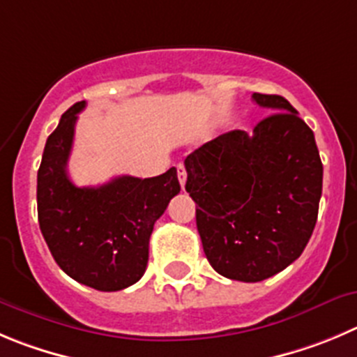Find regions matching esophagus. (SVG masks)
Here are the masks:
<instances>
[{"label":"esophagus","instance_id":"34e87169","mask_svg":"<svg viewBox=\"0 0 357 357\" xmlns=\"http://www.w3.org/2000/svg\"><path fill=\"white\" fill-rule=\"evenodd\" d=\"M178 178H179V183H181V186H185L186 183V169L183 163H178Z\"/></svg>","mask_w":357,"mask_h":357}]
</instances>
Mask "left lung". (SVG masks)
<instances>
[{
  "instance_id": "1",
  "label": "left lung",
  "mask_w": 357,
  "mask_h": 357,
  "mask_svg": "<svg viewBox=\"0 0 357 357\" xmlns=\"http://www.w3.org/2000/svg\"><path fill=\"white\" fill-rule=\"evenodd\" d=\"M252 98L269 111L254 133L232 130L185 158L206 257L238 282H262L303 254L322 194L314 132L284 96Z\"/></svg>"
}]
</instances>
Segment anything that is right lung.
Instances as JSON below:
<instances>
[{
  "mask_svg": "<svg viewBox=\"0 0 357 357\" xmlns=\"http://www.w3.org/2000/svg\"><path fill=\"white\" fill-rule=\"evenodd\" d=\"M84 107L86 102L73 103L45 142L36 178L40 231L54 261L75 282L121 291L144 275L153 225L181 186L176 167L155 178L119 176L102 186L73 185L66 163Z\"/></svg>",
  "mask_w": 357,
  "mask_h": 357,
  "instance_id": "obj_1",
  "label": "right lung"
}]
</instances>
